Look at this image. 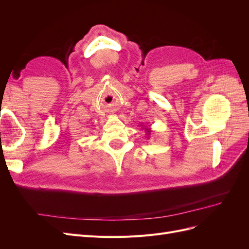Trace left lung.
<instances>
[{"instance_id":"8db88e82","label":"left lung","mask_w":249,"mask_h":249,"mask_svg":"<svg viewBox=\"0 0 249 249\" xmlns=\"http://www.w3.org/2000/svg\"><path fill=\"white\" fill-rule=\"evenodd\" d=\"M145 131H146V132H147V135H149V134H150V133H152V131H150V130H149V129H147V127H146V129H145Z\"/></svg>"}]
</instances>
